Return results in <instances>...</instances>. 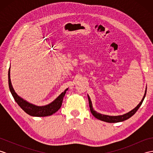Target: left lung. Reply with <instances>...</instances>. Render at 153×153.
I'll use <instances>...</instances> for the list:
<instances>
[{"instance_id": "obj_1", "label": "left lung", "mask_w": 153, "mask_h": 153, "mask_svg": "<svg viewBox=\"0 0 153 153\" xmlns=\"http://www.w3.org/2000/svg\"><path fill=\"white\" fill-rule=\"evenodd\" d=\"M146 93H147V87H146V89H145V95H144L141 101L139 102V105L136 106L135 108L131 110V111H129V112L124 114H123V115H119V116L105 115V114H100L99 112H96L93 108L92 102H91V100L89 96L87 95V97H88V99H89V104L91 112L92 113V114L95 116L96 118L101 120V121H104V122H108V123H116V122H120L124 121V120L129 119V118H131L133 115L135 114V112H137V110L139 108V107H140L141 105H142L143 102V100H144L145 95H146Z\"/></svg>"}]
</instances>
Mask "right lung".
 Masks as SVG:
<instances>
[{
    "label": "right lung",
    "mask_w": 153,
    "mask_h": 153,
    "mask_svg": "<svg viewBox=\"0 0 153 153\" xmlns=\"http://www.w3.org/2000/svg\"><path fill=\"white\" fill-rule=\"evenodd\" d=\"M10 74V67L8 70V85L10 91L15 101L17 102L18 105L21 107V108L24 112H26L27 114L36 117H45L53 114L56 112L60 109L62 106V103L63 98L68 88L65 90L64 92L62 93L56 99L50 104H48V105L45 106H37L28 102L26 100L23 99L17 95V93L15 92L12 85Z\"/></svg>",
    "instance_id": "1"
}]
</instances>
